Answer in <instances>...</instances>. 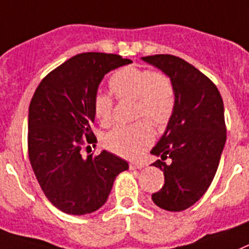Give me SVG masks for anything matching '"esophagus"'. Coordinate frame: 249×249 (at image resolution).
<instances>
[{
	"label": "esophagus",
	"mask_w": 249,
	"mask_h": 249,
	"mask_svg": "<svg viewBox=\"0 0 249 249\" xmlns=\"http://www.w3.org/2000/svg\"><path fill=\"white\" fill-rule=\"evenodd\" d=\"M143 167H145L144 162H131L130 170H142Z\"/></svg>",
	"instance_id": "34e87169"
}]
</instances>
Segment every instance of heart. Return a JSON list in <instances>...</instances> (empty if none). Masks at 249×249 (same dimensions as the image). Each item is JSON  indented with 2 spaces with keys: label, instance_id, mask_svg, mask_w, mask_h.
I'll use <instances>...</instances> for the list:
<instances>
[{
  "label": "heart",
  "instance_id": "heart-1",
  "mask_svg": "<svg viewBox=\"0 0 249 249\" xmlns=\"http://www.w3.org/2000/svg\"><path fill=\"white\" fill-rule=\"evenodd\" d=\"M108 86L119 100H134V118L147 119L159 128L170 121L177 100L174 84L166 74L125 66L111 75ZM93 114L104 126L110 125L112 123L111 97L97 93L93 98ZM147 120L115 126L105 135V147L125 159L138 157L153 141L152 128Z\"/></svg>",
  "mask_w": 249,
  "mask_h": 249
}]
</instances>
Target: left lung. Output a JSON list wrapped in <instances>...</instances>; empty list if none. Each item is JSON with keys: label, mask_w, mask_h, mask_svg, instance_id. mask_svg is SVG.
Masks as SVG:
<instances>
[{"label": "left lung", "mask_w": 249, "mask_h": 249, "mask_svg": "<svg viewBox=\"0 0 249 249\" xmlns=\"http://www.w3.org/2000/svg\"><path fill=\"white\" fill-rule=\"evenodd\" d=\"M171 79L175 110L151 153L165 184L152 201L166 211L193 206L211 185L226 141L224 102L219 89L195 66L173 54L142 57ZM168 161H166V160Z\"/></svg>", "instance_id": "8db88e82"}]
</instances>
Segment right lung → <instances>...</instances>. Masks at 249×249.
I'll list each match as a JSON object with an SVG mask.
<instances>
[{
    "instance_id": "right-lung-1",
    "label": "right lung",
    "mask_w": 249,
    "mask_h": 249,
    "mask_svg": "<svg viewBox=\"0 0 249 249\" xmlns=\"http://www.w3.org/2000/svg\"><path fill=\"white\" fill-rule=\"evenodd\" d=\"M119 54L87 52L69 58L39 83L28 115V152L42 191L69 215H87L106 203L128 162L111 152L82 156L97 143L93 98L107 72L130 64ZM89 147V145H88Z\"/></svg>"
}]
</instances>
